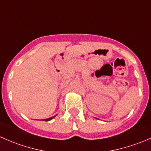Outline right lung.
Listing matches in <instances>:
<instances>
[{
    "label": "right lung",
    "instance_id": "1",
    "mask_svg": "<svg viewBox=\"0 0 151 151\" xmlns=\"http://www.w3.org/2000/svg\"><path fill=\"white\" fill-rule=\"evenodd\" d=\"M56 115H55V116H52V117H51V118H47V119H43V121H50V120H52V118H54L55 117Z\"/></svg>",
    "mask_w": 151,
    "mask_h": 151
}]
</instances>
